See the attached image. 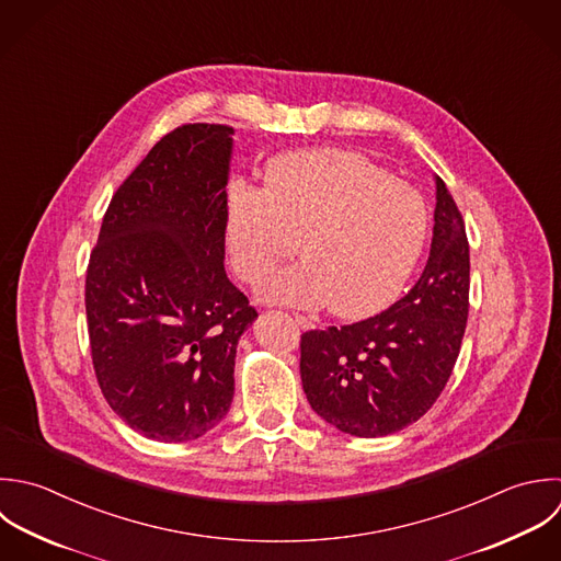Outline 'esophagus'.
I'll use <instances>...</instances> for the list:
<instances>
[{
  "mask_svg": "<svg viewBox=\"0 0 561 561\" xmlns=\"http://www.w3.org/2000/svg\"><path fill=\"white\" fill-rule=\"evenodd\" d=\"M293 319H295V323H297L299 328H304V330L312 328V321H310L308 317H304V314H293Z\"/></svg>",
  "mask_w": 561,
  "mask_h": 561,
  "instance_id": "obj_1",
  "label": "esophagus"
}]
</instances>
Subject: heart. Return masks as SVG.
Listing matches in <instances>:
<instances>
[{"mask_svg": "<svg viewBox=\"0 0 561 561\" xmlns=\"http://www.w3.org/2000/svg\"><path fill=\"white\" fill-rule=\"evenodd\" d=\"M426 236L422 194L358 152H288L271 161L264 187L238 181L227 194L225 244L242 282L257 284L299 242L304 262L260 286L273 304L371 314L402 290Z\"/></svg>", "mask_w": 561, "mask_h": 561, "instance_id": "b5f03b06", "label": "heart"}]
</instances>
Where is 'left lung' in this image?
<instances>
[{
  "instance_id": "left-lung-1",
  "label": "left lung",
  "mask_w": 561,
  "mask_h": 561,
  "mask_svg": "<svg viewBox=\"0 0 561 561\" xmlns=\"http://www.w3.org/2000/svg\"><path fill=\"white\" fill-rule=\"evenodd\" d=\"M431 255L417 284L365 321L301 334V382L317 415L354 437L417 422L459 358L470 310V244L461 211L435 176Z\"/></svg>"
}]
</instances>
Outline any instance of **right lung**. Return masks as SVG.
<instances>
[{"instance_id": "add662e5", "label": "right lung", "mask_w": 561, "mask_h": 561, "mask_svg": "<svg viewBox=\"0 0 561 561\" xmlns=\"http://www.w3.org/2000/svg\"><path fill=\"white\" fill-rule=\"evenodd\" d=\"M233 128L183 124L113 194L84 282L91 360L139 435L203 437L233 400L236 347L257 312L225 273Z\"/></svg>"}]
</instances>
